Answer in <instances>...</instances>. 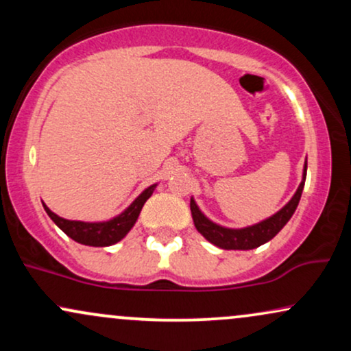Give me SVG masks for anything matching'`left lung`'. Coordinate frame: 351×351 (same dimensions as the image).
Wrapping results in <instances>:
<instances>
[{"instance_id":"obj_1","label":"left lung","mask_w":351,"mask_h":351,"mask_svg":"<svg viewBox=\"0 0 351 351\" xmlns=\"http://www.w3.org/2000/svg\"><path fill=\"white\" fill-rule=\"evenodd\" d=\"M305 176H307V160L304 163V173H302V181L297 188V191L293 193V196L285 204L284 208L279 209L276 215L265 217L261 223L252 224V226L245 228H226L216 224L215 221H211L209 217L201 211L198 204H196L195 198L189 201V208H191V216L195 228L198 229V232L204 239L209 241L211 244L217 245L221 249H226V251H249V249H256L259 245L272 239L277 232L280 231L285 224L289 223L293 213H295L297 206H299V201L304 191L305 184Z\"/></svg>"}]
</instances>
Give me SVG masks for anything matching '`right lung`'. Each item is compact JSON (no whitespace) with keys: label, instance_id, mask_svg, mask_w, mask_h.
Listing matches in <instances>:
<instances>
[{"label":"right lung","instance_id":"obj_1","mask_svg":"<svg viewBox=\"0 0 351 351\" xmlns=\"http://www.w3.org/2000/svg\"><path fill=\"white\" fill-rule=\"evenodd\" d=\"M156 183L152 186L145 188L142 193L134 199V203L128 208H125L120 215L108 221H72V219H64L52 213L46 204L43 203L44 209H46L47 216L51 217L56 223L60 231L66 232L71 239H74L75 243L84 244V245H92V247H107V245L117 244L119 241H122L125 236L130 232V229L135 226L136 219H138L140 211H142L143 204L147 203V199L150 198L155 191Z\"/></svg>","mask_w":351,"mask_h":351}]
</instances>
